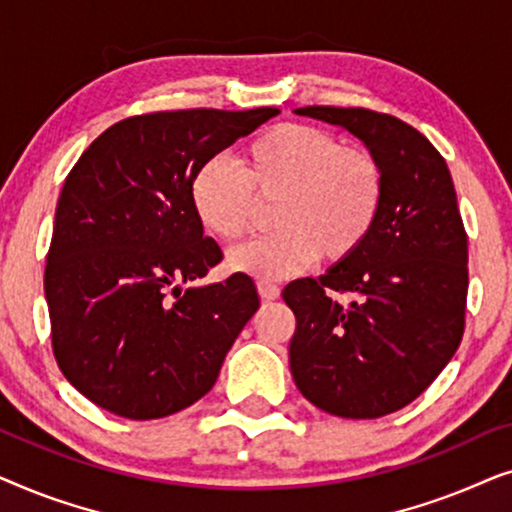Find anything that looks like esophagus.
I'll return each instance as SVG.
<instances>
[{"label": "esophagus", "mask_w": 512, "mask_h": 512, "mask_svg": "<svg viewBox=\"0 0 512 512\" xmlns=\"http://www.w3.org/2000/svg\"><path fill=\"white\" fill-rule=\"evenodd\" d=\"M256 286H258V293H261L263 300H275V298H279V291H282L279 289V284L268 282V279H258Z\"/></svg>", "instance_id": "1"}]
</instances>
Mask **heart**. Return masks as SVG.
Instances as JSON below:
<instances>
[{"instance_id": "1", "label": "heart", "mask_w": 512, "mask_h": 512, "mask_svg": "<svg viewBox=\"0 0 512 512\" xmlns=\"http://www.w3.org/2000/svg\"><path fill=\"white\" fill-rule=\"evenodd\" d=\"M387 181L373 153L345 146L317 125L279 123L258 132L233 160L214 156L195 167L188 198L200 226L235 242L254 221L256 198H275L277 230L230 251L233 270L261 279L298 275L324 254L354 256L382 216Z\"/></svg>"}]
</instances>
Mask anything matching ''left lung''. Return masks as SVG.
<instances>
[{
  "label": "left lung",
  "instance_id": "left-lung-1",
  "mask_svg": "<svg viewBox=\"0 0 512 512\" xmlns=\"http://www.w3.org/2000/svg\"><path fill=\"white\" fill-rule=\"evenodd\" d=\"M380 160L382 216L354 256L282 291L296 314L293 380L328 415L375 419L426 391L466 324L468 237L445 158L401 118L363 107H303ZM349 292L353 300L334 298Z\"/></svg>",
  "mask_w": 512,
  "mask_h": 512
}]
</instances>
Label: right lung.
Listing matches in <instances>:
<instances>
[{"mask_svg":"<svg viewBox=\"0 0 512 512\" xmlns=\"http://www.w3.org/2000/svg\"><path fill=\"white\" fill-rule=\"evenodd\" d=\"M179 109L123 118L62 186L44 291L55 361L74 389L128 419L200 401L261 305L249 275L191 286L221 247L202 235L188 184L195 167L277 116Z\"/></svg>","mask_w":512,"mask_h":512,"instance_id":"right-lung-1","label":"right lung"}]
</instances>
